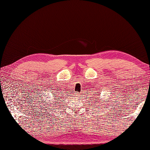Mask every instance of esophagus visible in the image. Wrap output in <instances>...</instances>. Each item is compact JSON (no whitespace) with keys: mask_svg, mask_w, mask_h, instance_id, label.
I'll return each mask as SVG.
<instances>
[{"mask_svg":"<svg viewBox=\"0 0 150 150\" xmlns=\"http://www.w3.org/2000/svg\"><path fill=\"white\" fill-rule=\"evenodd\" d=\"M74 96H75L76 98H80L81 97V94H80V93H76L75 94H74Z\"/></svg>","mask_w":150,"mask_h":150,"instance_id":"34e87169","label":"esophagus"}]
</instances>
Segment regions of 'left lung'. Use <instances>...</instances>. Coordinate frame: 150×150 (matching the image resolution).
I'll use <instances>...</instances> for the list:
<instances>
[{"mask_svg": "<svg viewBox=\"0 0 150 150\" xmlns=\"http://www.w3.org/2000/svg\"><path fill=\"white\" fill-rule=\"evenodd\" d=\"M96 100H98V98H96ZM99 101H100V100H99Z\"/></svg>", "mask_w": 150, "mask_h": 150, "instance_id": "left-lung-1", "label": "left lung"}]
</instances>
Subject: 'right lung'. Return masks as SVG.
Instances as JSON below:
<instances>
[{
	"label": "right lung",
	"instance_id": "right-lung-1",
	"mask_svg": "<svg viewBox=\"0 0 150 150\" xmlns=\"http://www.w3.org/2000/svg\"><path fill=\"white\" fill-rule=\"evenodd\" d=\"M55 105H56V104H55Z\"/></svg>",
	"mask_w": 150,
	"mask_h": 150
}]
</instances>
